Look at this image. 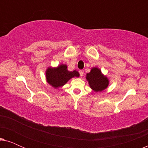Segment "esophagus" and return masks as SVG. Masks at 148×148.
I'll return each instance as SVG.
<instances>
[{
  "mask_svg": "<svg viewBox=\"0 0 148 148\" xmlns=\"http://www.w3.org/2000/svg\"><path fill=\"white\" fill-rule=\"evenodd\" d=\"M79 74H80V75L81 76H84V71H82V70H80L79 71Z\"/></svg>",
  "mask_w": 148,
  "mask_h": 148,
  "instance_id": "esophagus-1",
  "label": "esophagus"
}]
</instances>
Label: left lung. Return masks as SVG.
Returning <instances> with one entry per match:
<instances>
[{"label":"left lung","mask_w":148,"mask_h":148,"mask_svg":"<svg viewBox=\"0 0 148 148\" xmlns=\"http://www.w3.org/2000/svg\"><path fill=\"white\" fill-rule=\"evenodd\" d=\"M86 79L90 87L95 92H102L107 88L109 85V79L102 73L98 67H93L90 72L86 74Z\"/></svg>","instance_id":"8db88e82"}]
</instances>
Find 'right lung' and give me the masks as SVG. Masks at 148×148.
Segmentation results:
<instances>
[{"mask_svg":"<svg viewBox=\"0 0 148 148\" xmlns=\"http://www.w3.org/2000/svg\"><path fill=\"white\" fill-rule=\"evenodd\" d=\"M75 77H79V72L76 70L69 71L67 66L64 64H60L56 67L50 66L46 71V82L55 89L63 86Z\"/></svg>","mask_w":148,"mask_h":148,"instance_id":"obj_1","label":"right lung"}]
</instances>
